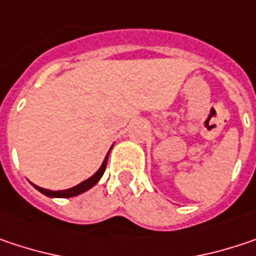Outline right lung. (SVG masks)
<instances>
[{
  "label": "right lung",
  "mask_w": 256,
  "mask_h": 256,
  "mask_svg": "<svg viewBox=\"0 0 256 256\" xmlns=\"http://www.w3.org/2000/svg\"><path fill=\"white\" fill-rule=\"evenodd\" d=\"M110 154V152H108ZM106 160H108V155L105 156L104 162H102V166H101V168L95 173V174L92 176V177H89L88 180H84V182H82L80 184H78V186H74V188H72V189H66V190H57V192H54V190H48V189H44V188H39V186H36L34 184L36 189L40 192V194H44V195H46V196L50 198H72V196H78V195H80L83 192H86V190H89L92 186H95L98 182H100V178L102 177L105 172V167H106Z\"/></svg>",
  "instance_id": "obj_1"
}]
</instances>
